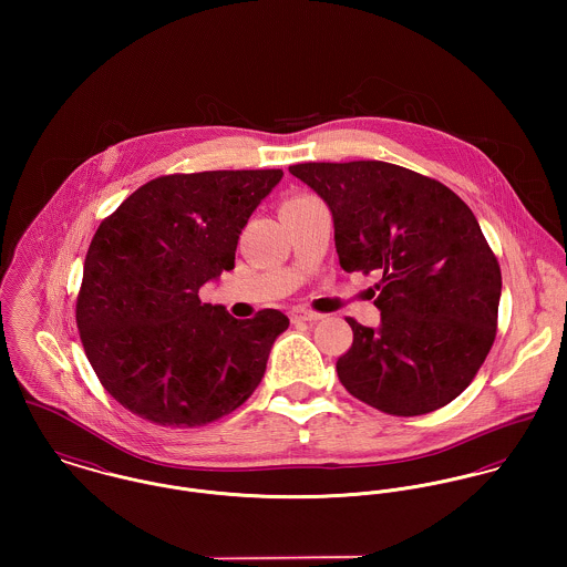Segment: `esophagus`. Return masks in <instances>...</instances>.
<instances>
[{
	"label": "esophagus",
	"instance_id": "34e87169",
	"mask_svg": "<svg viewBox=\"0 0 567 567\" xmlns=\"http://www.w3.org/2000/svg\"><path fill=\"white\" fill-rule=\"evenodd\" d=\"M290 319L295 321V323H317V321H321L323 317L321 315H317V312H310V310H295L292 315H290Z\"/></svg>",
	"mask_w": 567,
	"mask_h": 567
}]
</instances>
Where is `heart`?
<instances>
[{
  "mask_svg": "<svg viewBox=\"0 0 567 567\" xmlns=\"http://www.w3.org/2000/svg\"><path fill=\"white\" fill-rule=\"evenodd\" d=\"M306 198H312V196H295V198H290L288 203H297V200H306ZM288 203H286V205H288Z\"/></svg>",
  "mask_w": 567,
  "mask_h": 567,
  "instance_id": "1",
  "label": "heart"
}]
</instances>
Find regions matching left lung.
Instances as JSON below:
<instances>
[{
  "instance_id": "obj_1",
  "label": "left lung",
  "mask_w": 567,
  "mask_h": 567,
  "mask_svg": "<svg viewBox=\"0 0 567 567\" xmlns=\"http://www.w3.org/2000/svg\"><path fill=\"white\" fill-rule=\"evenodd\" d=\"M331 212L342 270H378L380 327L347 319L342 386L416 416L456 400L495 340L502 275L474 212L443 183L384 162L299 163Z\"/></svg>"
}]
</instances>
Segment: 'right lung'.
<instances>
[{
    "label": "right lung",
    "instance_id": "obj_1",
    "mask_svg": "<svg viewBox=\"0 0 567 567\" xmlns=\"http://www.w3.org/2000/svg\"><path fill=\"white\" fill-rule=\"evenodd\" d=\"M281 169L159 176L95 231L76 323L84 353L113 400L165 425L196 427L243 405L264 378L279 310L234 319L198 290L236 266L250 214Z\"/></svg>",
    "mask_w": 567,
    "mask_h": 567
}]
</instances>
